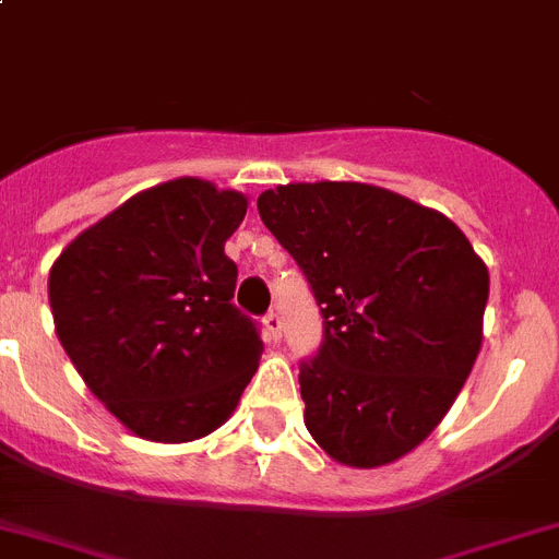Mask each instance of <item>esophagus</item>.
<instances>
[{"mask_svg":"<svg viewBox=\"0 0 559 559\" xmlns=\"http://www.w3.org/2000/svg\"><path fill=\"white\" fill-rule=\"evenodd\" d=\"M264 326H266V332H270L272 341H278L281 330H284V321H281L278 312H270V316L264 318Z\"/></svg>","mask_w":559,"mask_h":559,"instance_id":"34e87169","label":"esophagus"}]
</instances>
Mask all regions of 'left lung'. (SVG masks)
I'll return each mask as SVG.
<instances>
[{
  "mask_svg": "<svg viewBox=\"0 0 559 559\" xmlns=\"http://www.w3.org/2000/svg\"><path fill=\"white\" fill-rule=\"evenodd\" d=\"M258 213L307 272L323 346L301 367L304 424L332 461L378 468L429 438L483 344L489 270L438 210L364 181H295Z\"/></svg>",
  "mask_w": 559,
  "mask_h": 559,
  "instance_id": "8db88e82",
  "label": "left lung"
}]
</instances>
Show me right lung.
<instances>
[{"label":"right lung","instance_id":"obj_1","mask_svg":"<svg viewBox=\"0 0 559 559\" xmlns=\"http://www.w3.org/2000/svg\"><path fill=\"white\" fill-rule=\"evenodd\" d=\"M250 199L181 176L130 195L56 258L48 298L59 344L135 438L190 443L236 412L264 344L233 307L224 243Z\"/></svg>","mask_w":559,"mask_h":559}]
</instances>
